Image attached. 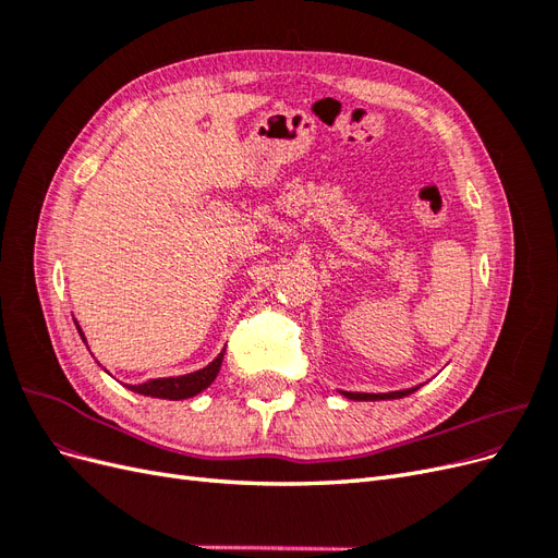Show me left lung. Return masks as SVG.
<instances>
[{"mask_svg":"<svg viewBox=\"0 0 558 558\" xmlns=\"http://www.w3.org/2000/svg\"><path fill=\"white\" fill-rule=\"evenodd\" d=\"M418 388V386H416ZM416 388H404V391H393V393H351V391H342L349 400H388V398H402L414 393Z\"/></svg>","mask_w":558,"mask_h":558,"instance_id":"left-lung-1","label":"left lung"}]
</instances>
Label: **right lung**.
<instances>
[{"label":"right lung","instance_id":"add662e5","mask_svg":"<svg viewBox=\"0 0 558 558\" xmlns=\"http://www.w3.org/2000/svg\"><path fill=\"white\" fill-rule=\"evenodd\" d=\"M78 332H81V328H78ZM81 337H83V332H81ZM223 356H226V351L216 361H211L207 367H202V369H197V373H191V375L150 379V381H144V384H137V386H128V388L134 393L150 396V398H165V400L193 398L199 391H205V388L216 379L218 369H221Z\"/></svg>","mask_w":558,"mask_h":558}]
</instances>
